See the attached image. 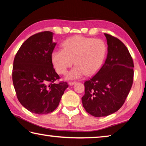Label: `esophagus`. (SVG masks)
Here are the masks:
<instances>
[{
  "label": "esophagus",
  "mask_w": 146,
  "mask_h": 146,
  "mask_svg": "<svg viewBox=\"0 0 146 146\" xmlns=\"http://www.w3.org/2000/svg\"><path fill=\"white\" fill-rule=\"evenodd\" d=\"M76 84L75 82H69V85H70V86H73L74 84Z\"/></svg>",
  "instance_id": "1"
}]
</instances>
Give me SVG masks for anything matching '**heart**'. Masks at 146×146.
<instances>
[{
  "label": "heart",
  "mask_w": 146,
  "mask_h": 146,
  "mask_svg": "<svg viewBox=\"0 0 146 146\" xmlns=\"http://www.w3.org/2000/svg\"><path fill=\"white\" fill-rule=\"evenodd\" d=\"M107 53V46L99 38L74 36L62 44V49H55L51 60L56 72L64 75L75 62V66L68 73V79H77L85 75H92L100 70Z\"/></svg>",
  "instance_id": "obj_1"
}]
</instances>
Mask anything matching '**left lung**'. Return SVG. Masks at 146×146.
<instances>
[{"mask_svg": "<svg viewBox=\"0 0 146 146\" xmlns=\"http://www.w3.org/2000/svg\"><path fill=\"white\" fill-rule=\"evenodd\" d=\"M108 44L105 63L84 82L82 98L86 111L96 117H106L122 107L133 82L134 64L126 46L119 39L104 33Z\"/></svg>", "mask_w": 146, "mask_h": 146, "instance_id": "obj_1", "label": "left lung"}]
</instances>
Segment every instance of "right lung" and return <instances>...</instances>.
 Masks as SVG:
<instances>
[{
	"instance_id": "right-lung-1",
	"label": "right lung",
	"mask_w": 146,
	"mask_h": 146,
	"mask_svg": "<svg viewBox=\"0 0 146 146\" xmlns=\"http://www.w3.org/2000/svg\"><path fill=\"white\" fill-rule=\"evenodd\" d=\"M55 46L52 32H40L27 39L15 56L12 78L17 98L35 114L53 112L68 87L66 82H55L60 78L51 60Z\"/></svg>"
}]
</instances>
